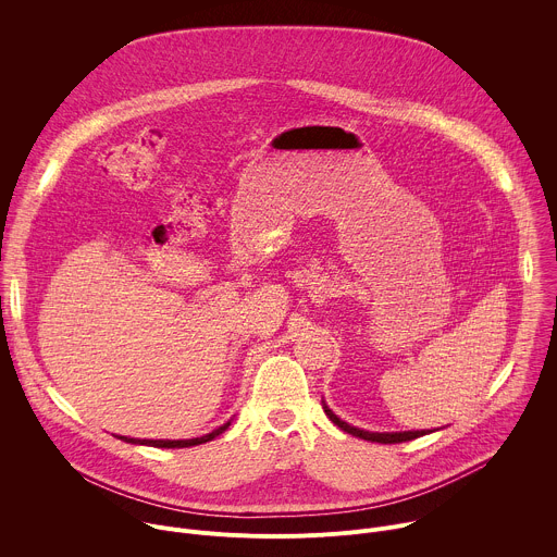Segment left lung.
Masks as SVG:
<instances>
[{
  "instance_id": "obj_1",
  "label": "left lung",
  "mask_w": 557,
  "mask_h": 557,
  "mask_svg": "<svg viewBox=\"0 0 557 557\" xmlns=\"http://www.w3.org/2000/svg\"><path fill=\"white\" fill-rule=\"evenodd\" d=\"M324 412H326V417H329L337 428H342L344 432H348V434H352V436H359V438H363V441H372V443H383V445H387V443H406V441H414V438H419V436L425 434L423 430H421V432H389V434L366 432V430H359V428L348 425V423L342 421L337 414H333L326 406H324Z\"/></svg>"
}]
</instances>
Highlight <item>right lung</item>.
<instances>
[{
	"label": "right lung",
	"instance_id": "add662e5",
	"mask_svg": "<svg viewBox=\"0 0 557 557\" xmlns=\"http://www.w3.org/2000/svg\"><path fill=\"white\" fill-rule=\"evenodd\" d=\"M228 428V423H224L222 428L213 430L211 434H205L200 438H189V441H138V438H127V436H121V441H127V443H138V445H151V447H191V445H202L207 441H213L215 436H220L224 430Z\"/></svg>",
	"mask_w": 557,
	"mask_h": 557
}]
</instances>
